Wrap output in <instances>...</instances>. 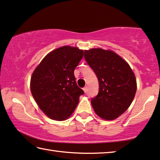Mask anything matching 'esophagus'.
I'll list each match as a JSON object with an SVG mask.
<instances>
[{
	"label": "esophagus",
	"instance_id": "34e87169",
	"mask_svg": "<svg viewBox=\"0 0 160 160\" xmlns=\"http://www.w3.org/2000/svg\"><path fill=\"white\" fill-rule=\"evenodd\" d=\"M83 92H84L85 93L87 92V87H83Z\"/></svg>",
	"mask_w": 160,
	"mask_h": 160
}]
</instances>
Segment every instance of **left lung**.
<instances>
[{"label": "left lung", "mask_w": 160, "mask_h": 160, "mask_svg": "<svg viewBox=\"0 0 160 160\" xmlns=\"http://www.w3.org/2000/svg\"><path fill=\"white\" fill-rule=\"evenodd\" d=\"M85 60L97 75L99 93L91 103L98 116L113 120L131 105L137 91L134 72L114 51L100 48L84 51Z\"/></svg>", "instance_id": "obj_1"}]
</instances>
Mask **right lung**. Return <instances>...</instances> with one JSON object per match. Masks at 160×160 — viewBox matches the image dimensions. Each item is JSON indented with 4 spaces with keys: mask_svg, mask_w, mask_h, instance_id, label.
I'll return each instance as SVG.
<instances>
[{
    "mask_svg": "<svg viewBox=\"0 0 160 160\" xmlns=\"http://www.w3.org/2000/svg\"><path fill=\"white\" fill-rule=\"evenodd\" d=\"M83 56V50L62 46L46 55L33 72L31 94L50 119H68L77 107L79 97L84 94L77 86L73 73Z\"/></svg>",
    "mask_w": 160,
    "mask_h": 160,
    "instance_id": "add662e5",
    "label": "right lung"
}]
</instances>
